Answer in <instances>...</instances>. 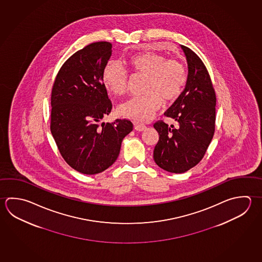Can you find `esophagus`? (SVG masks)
Wrapping results in <instances>:
<instances>
[{
  "mask_svg": "<svg viewBox=\"0 0 262 262\" xmlns=\"http://www.w3.org/2000/svg\"><path fill=\"white\" fill-rule=\"evenodd\" d=\"M134 126H135V129L138 130V131H143L144 129L146 128V125H145V124H141V123H138V122H135V123H134Z\"/></svg>",
  "mask_w": 262,
  "mask_h": 262,
  "instance_id": "1",
  "label": "esophagus"
}]
</instances>
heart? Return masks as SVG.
<instances>
[{
	"label": "heart",
	"instance_id": "b5f03b06",
	"mask_svg": "<svg viewBox=\"0 0 262 262\" xmlns=\"http://www.w3.org/2000/svg\"><path fill=\"white\" fill-rule=\"evenodd\" d=\"M129 71L134 76H146L144 93L135 97L118 107L121 116L130 119L145 121L161 108L162 103H171L177 100L186 83L184 64L176 59H167L156 53H140L127 61ZM102 79L108 91L116 96L128 91L130 77L126 69L115 61L105 64Z\"/></svg>",
	"mask_w": 262,
	"mask_h": 262
}]
</instances>
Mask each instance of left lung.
I'll return each mask as SVG.
<instances>
[{
	"label": "left lung",
	"instance_id": "left-lung-1",
	"mask_svg": "<svg viewBox=\"0 0 262 262\" xmlns=\"http://www.w3.org/2000/svg\"><path fill=\"white\" fill-rule=\"evenodd\" d=\"M188 64L186 88L164 115L176 120L169 126L162 120L153 124L159 134L153 159L158 166L182 173L204 157L213 138L216 94L204 62L191 49L182 45Z\"/></svg>",
	"mask_w": 262,
	"mask_h": 262
}]
</instances>
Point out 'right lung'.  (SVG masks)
Returning a JSON list of instances; mask_svg holds the SVG:
<instances>
[{
    "instance_id": "1",
    "label": "right lung",
    "mask_w": 262,
    "mask_h": 262,
    "mask_svg": "<svg viewBox=\"0 0 262 262\" xmlns=\"http://www.w3.org/2000/svg\"><path fill=\"white\" fill-rule=\"evenodd\" d=\"M111 55L110 42L86 45L62 64L52 90L51 132L67 164L84 174L113 165L123 139L133 130L127 119L100 124L113 107L102 81Z\"/></svg>"
}]
</instances>
